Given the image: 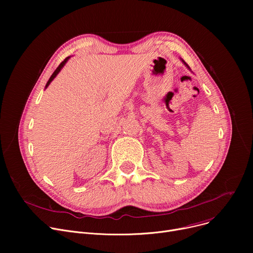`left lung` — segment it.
I'll return each mask as SVG.
<instances>
[{"mask_svg": "<svg viewBox=\"0 0 253 253\" xmlns=\"http://www.w3.org/2000/svg\"><path fill=\"white\" fill-rule=\"evenodd\" d=\"M183 62H184V61H183ZM184 64H185V65H187V66H188V64H187V63H185V62H184ZM188 68H189V66H188Z\"/></svg>", "mask_w": 253, "mask_h": 253, "instance_id": "1", "label": "left lung"}]
</instances>
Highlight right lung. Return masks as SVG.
I'll use <instances>...</instances> for the list:
<instances>
[{"mask_svg": "<svg viewBox=\"0 0 253 253\" xmlns=\"http://www.w3.org/2000/svg\"><path fill=\"white\" fill-rule=\"evenodd\" d=\"M69 58H70V57H66V58H65V59H64V60H63V61H62V62H61V63H60V64H59L58 66H57V69H56V70L54 71V73H53V74L51 75L50 79L48 80V82H47V84H46V87H48V86H49V84L51 83V81H52V80H53V79H54V78L56 77V75H57V74H58V73L60 72V70L62 69V66H63V65L65 64V62H66V61H68V59H69Z\"/></svg>", "mask_w": 253, "mask_h": 253, "instance_id": "obj_1", "label": "right lung"}]
</instances>
